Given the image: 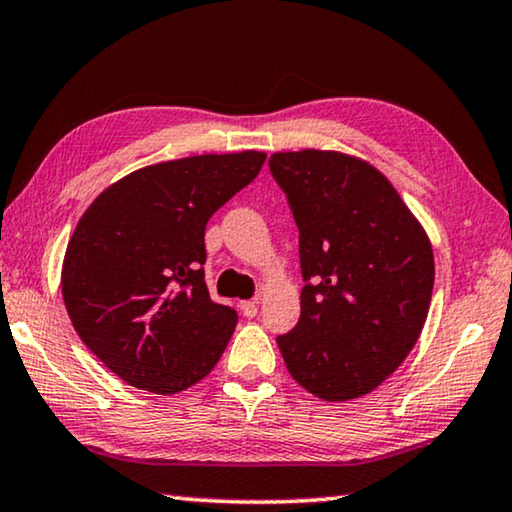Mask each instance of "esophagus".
Returning a JSON list of instances; mask_svg holds the SVG:
<instances>
[{
  "label": "esophagus",
  "mask_w": 512,
  "mask_h": 512,
  "mask_svg": "<svg viewBox=\"0 0 512 512\" xmlns=\"http://www.w3.org/2000/svg\"><path fill=\"white\" fill-rule=\"evenodd\" d=\"M240 309H242V316L244 318H254L258 314V302L256 300H247V302H242Z\"/></svg>",
  "instance_id": "1"
}]
</instances>
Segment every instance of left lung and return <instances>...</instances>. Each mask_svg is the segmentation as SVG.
Segmentation results:
<instances>
[{"label": "left lung", "instance_id": "left-lung-1", "mask_svg": "<svg viewBox=\"0 0 512 512\" xmlns=\"http://www.w3.org/2000/svg\"><path fill=\"white\" fill-rule=\"evenodd\" d=\"M300 231V321L277 337L288 372L325 402L372 392L425 325L434 254L395 187L348 154L270 157Z\"/></svg>", "mask_w": 512, "mask_h": 512}]
</instances>
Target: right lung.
<instances>
[{
    "mask_svg": "<svg viewBox=\"0 0 512 512\" xmlns=\"http://www.w3.org/2000/svg\"><path fill=\"white\" fill-rule=\"evenodd\" d=\"M263 161L249 150L140 168L78 221L64 305L85 346L133 388L175 395L219 362L238 314L207 291L205 226Z\"/></svg>",
    "mask_w": 512,
    "mask_h": 512,
    "instance_id": "1",
    "label": "right lung"
}]
</instances>
